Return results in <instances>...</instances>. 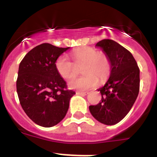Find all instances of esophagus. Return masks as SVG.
Here are the masks:
<instances>
[{"mask_svg":"<svg viewBox=\"0 0 157 157\" xmlns=\"http://www.w3.org/2000/svg\"><path fill=\"white\" fill-rule=\"evenodd\" d=\"M76 94H80V95H87L88 92H84V91H76Z\"/></svg>","mask_w":157,"mask_h":157,"instance_id":"esophagus-1","label":"esophagus"}]
</instances>
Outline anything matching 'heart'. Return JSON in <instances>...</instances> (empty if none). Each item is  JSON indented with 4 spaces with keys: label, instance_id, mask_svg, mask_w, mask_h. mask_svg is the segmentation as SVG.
<instances>
[{
    "label": "heart",
    "instance_id": "1",
    "mask_svg": "<svg viewBox=\"0 0 157 157\" xmlns=\"http://www.w3.org/2000/svg\"><path fill=\"white\" fill-rule=\"evenodd\" d=\"M72 62L66 55H60L55 62L57 71L65 79L72 78L77 73L76 67H81L83 76L69 81L71 89L86 90L95 87L98 80L105 81L111 71V62L109 58L103 52H98L90 46L78 48L71 53Z\"/></svg>",
    "mask_w": 157,
    "mask_h": 157
}]
</instances>
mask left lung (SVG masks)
<instances>
[{"label":"left lung","mask_w":157,"mask_h":157,"mask_svg":"<svg viewBox=\"0 0 157 157\" xmlns=\"http://www.w3.org/2000/svg\"><path fill=\"white\" fill-rule=\"evenodd\" d=\"M111 62V74L100 91L102 99L90 106V112L98 121L107 125L120 122L130 111L139 92V68L129 50L109 39L98 41Z\"/></svg>","instance_id":"left-lung-1"}]
</instances>
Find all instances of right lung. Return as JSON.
I'll return each mask as SVG.
<instances>
[{
    "mask_svg": "<svg viewBox=\"0 0 157 157\" xmlns=\"http://www.w3.org/2000/svg\"><path fill=\"white\" fill-rule=\"evenodd\" d=\"M69 47L43 43L31 50L21 61L16 88L23 111L33 122L52 127L66 116L75 91L57 71V59Z\"/></svg>",
    "mask_w": 157,
    "mask_h": 157,
    "instance_id": "obj_1",
    "label": "right lung"
}]
</instances>
